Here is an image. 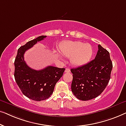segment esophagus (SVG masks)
Listing matches in <instances>:
<instances>
[{"instance_id":"1","label":"esophagus","mask_w":126,"mask_h":126,"mask_svg":"<svg viewBox=\"0 0 126 126\" xmlns=\"http://www.w3.org/2000/svg\"><path fill=\"white\" fill-rule=\"evenodd\" d=\"M70 72V70L69 68H66V69L65 70V73H69Z\"/></svg>"}]
</instances>
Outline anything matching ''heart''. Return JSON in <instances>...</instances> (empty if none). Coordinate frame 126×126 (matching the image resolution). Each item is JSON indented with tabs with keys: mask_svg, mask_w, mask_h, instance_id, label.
I'll return each instance as SVG.
<instances>
[{
	"mask_svg": "<svg viewBox=\"0 0 126 126\" xmlns=\"http://www.w3.org/2000/svg\"><path fill=\"white\" fill-rule=\"evenodd\" d=\"M60 50L63 56L70 58V63L76 66L87 64L93 54L92 46L80 41L63 42L60 45Z\"/></svg>",
	"mask_w": 126,
	"mask_h": 126,
	"instance_id": "obj_1",
	"label": "heart"
}]
</instances>
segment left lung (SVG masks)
Masks as SVG:
<instances>
[{"mask_svg": "<svg viewBox=\"0 0 126 126\" xmlns=\"http://www.w3.org/2000/svg\"><path fill=\"white\" fill-rule=\"evenodd\" d=\"M112 69V63L110 53L99 45L94 60L70 69L73 74L71 89L74 95L83 101L97 97L108 85Z\"/></svg>", "mask_w": 126, "mask_h": 126, "instance_id": "1", "label": "left lung"}]
</instances>
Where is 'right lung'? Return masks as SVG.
Instances as JSON below:
<instances>
[{"label": "right lung", "instance_id": "obj_1", "mask_svg": "<svg viewBox=\"0 0 126 126\" xmlns=\"http://www.w3.org/2000/svg\"><path fill=\"white\" fill-rule=\"evenodd\" d=\"M46 37L45 35L39 36L20 46L14 62V77L17 85L24 95L35 101L44 100L50 97L55 85L65 69L48 66L36 70L26 64L24 60L25 51Z\"/></svg>", "mask_w": 126, "mask_h": 126}]
</instances>
